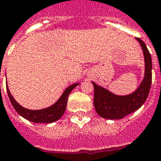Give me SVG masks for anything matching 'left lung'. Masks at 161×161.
Masks as SVG:
<instances>
[{
  "label": "left lung",
  "mask_w": 161,
  "mask_h": 161,
  "mask_svg": "<svg viewBox=\"0 0 161 161\" xmlns=\"http://www.w3.org/2000/svg\"><path fill=\"white\" fill-rule=\"evenodd\" d=\"M136 40L142 46L145 61L144 77L139 87L128 95H117L105 87L92 82L94 87L93 103L97 113L110 120L121 119L138 110L146 102L151 89L152 79V61L146 44L139 38Z\"/></svg>",
  "instance_id": "8db88e82"
}]
</instances>
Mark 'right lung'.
<instances>
[{"instance_id": "add662e5", "label": "right lung", "mask_w": 161, "mask_h": 161, "mask_svg": "<svg viewBox=\"0 0 161 161\" xmlns=\"http://www.w3.org/2000/svg\"><path fill=\"white\" fill-rule=\"evenodd\" d=\"M79 83H75L69 86L64 90V92H63L62 95L60 96L58 101L53 103L50 107L40 109V110H31V109L25 108L24 107L19 105L13 97L7 84H6V90H7V93H8L10 103L15 108V110L22 117H24L25 119L31 121V122H35V123H52V122L58 121V119L61 118V117L64 115L66 107H67L69 95L74 87H76L78 85H79Z\"/></svg>"}]
</instances>
